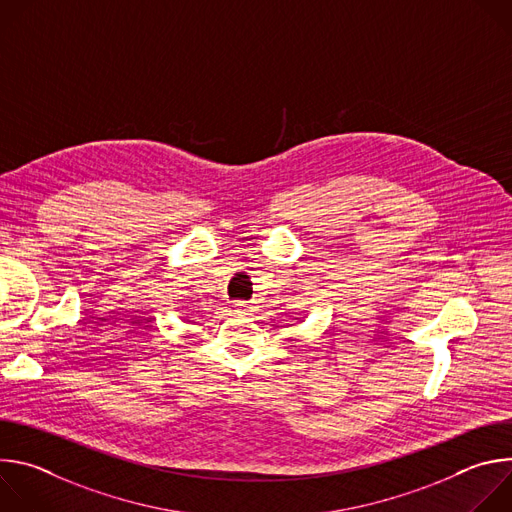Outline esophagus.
<instances>
[{"mask_svg":"<svg viewBox=\"0 0 512 512\" xmlns=\"http://www.w3.org/2000/svg\"><path fill=\"white\" fill-rule=\"evenodd\" d=\"M237 312H239V314H245V312H247V306H245L243 302H239V304H237Z\"/></svg>","mask_w":512,"mask_h":512,"instance_id":"esophagus-1","label":"esophagus"}]
</instances>
